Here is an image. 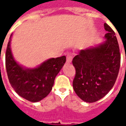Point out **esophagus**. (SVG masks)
Returning a JSON list of instances; mask_svg holds the SVG:
<instances>
[{"label": "esophagus", "mask_w": 126, "mask_h": 126, "mask_svg": "<svg viewBox=\"0 0 126 126\" xmlns=\"http://www.w3.org/2000/svg\"><path fill=\"white\" fill-rule=\"evenodd\" d=\"M72 61V56L71 55H68L67 56V63H70Z\"/></svg>", "instance_id": "34e87169"}]
</instances>
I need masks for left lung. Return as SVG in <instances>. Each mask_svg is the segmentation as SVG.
Returning a JSON list of instances; mask_svg holds the SVG:
<instances>
[{"label":"left lung","mask_w":126,"mask_h":126,"mask_svg":"<svg viewBox=\"0 0 126 126\" xmlns=\"http://www.w3.org/2000/svg\"><path fill=\"white\" fill-rule=\"evenodd\" d=\"M105 41L96 47L81 50L73 59L76 69L73 87L76 94L86 103L103 98L113 88L120 67L121 56L113 30L104 24Z\"/></svg>","instance_id":"left-lung-1"}]
</instances>
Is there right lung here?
Returning a JSON list of instances; mask_svg holds the SVG:
<instances>
[{
    "label": "right lung",
    "mask_w": 126,
    "mask_h": 126,
    "mask_svg": "<svg viewBox=\"0 0 126 126\" xmlns=\"http://www.w3.org/2000/svg\"><path fill=\"white\" fill-rule=\"evenodd\" d=\"M12 34L7 44L5 65L7 76L13 88L21 97L36 103L51 91L55 79L66 61L65 56L51 58L34 68L19 64L13 57L11 48Z\"/></svg>",
    "instance_id": "1"
}]
</instances>
